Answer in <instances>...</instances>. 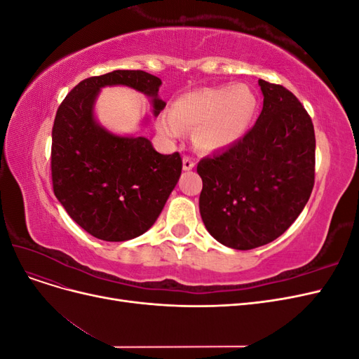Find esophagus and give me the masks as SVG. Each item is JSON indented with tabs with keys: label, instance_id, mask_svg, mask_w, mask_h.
<instances>
[{
	"label": "esophagus",
	"instance_id": "34e87169",
	"mask_svg": "<svg viewBox=\"0 0 359 359\" xmlns=\"http://www.w3.org/2000/svg\"><path fill=\"white\" fill-rule=\"evenodd\" d=\"M182 168H184V170L193 169V168H194V158H191V157H189V156L184 157V158H182Z\"/></svg>",
	"mask_w": 359,
	"mask_h": 359
}]
</instances>
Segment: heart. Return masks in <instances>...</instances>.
Returning a JSON list of instances; mask_svg holds the SVG:
<instances>
[{
  "label": "heart",
  "instance_id": "1",
  "mask_svg": "<svg viewBox=\"0 0 359 359\" xmlns=\"http://www.w3.org/2000/svg\"><path fill=\"white\" fill-rule=\"evenodd\" d=\"M256 97L245 85H220L180 97L172 114H163L158 130L178 137L182 127L194 128V144L205 151L222 149L240 140L256 112Z\"/></svg>",
  "mask_w": 359,
  "mask_h": 359
}]
</instances>
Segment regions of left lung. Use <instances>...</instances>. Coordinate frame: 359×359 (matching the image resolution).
I'll use <instances>...</instances> for the list:
<instances>
[{"mask_svg": "<svg viewBox=\"0 0 359 359\" xmlns=\"http://www.w3.org/2000/svg\"><path fill=\"white\" fill-rule=\"evenodd\" d=\"M259 85L264 107L255 126L198 163L203 224L235 250L262 247L285 233L314 186L316 137L309 112L283 85Z\"/></svg>", "mask_w": 359, "mask_h": 359, "instance_id": "obj_1", "label": "left lung"}]
</instances>
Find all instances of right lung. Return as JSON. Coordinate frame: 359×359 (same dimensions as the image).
Here are the masks:
<instances>
[{"label": "right lung", "instance_id": "add662e5", "mask_svg": "<svg viewBox=\"0 0 359 359\" xmlns=\"http://www.w3.org/2000/svg\"><path fill=\"white\" fill-rule=\"evenodd\" d=\"M161 81L142 70H114L83 79L60 104L52 127V187L67 214L103 241H127L154 224L181 175L180 153L163 156L147 137H123L97 126L93 104L106 85L153 97Z\"/></svg>", "mask_w": 359, "mask_h": 359}]
</instances>
